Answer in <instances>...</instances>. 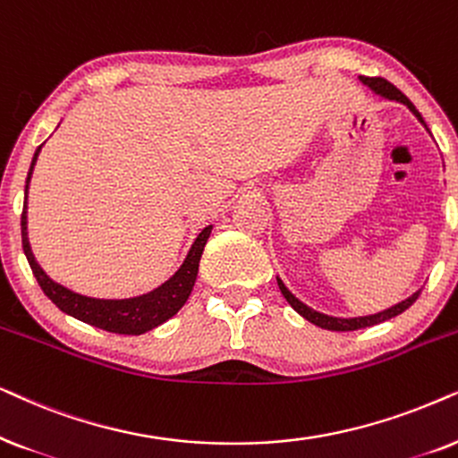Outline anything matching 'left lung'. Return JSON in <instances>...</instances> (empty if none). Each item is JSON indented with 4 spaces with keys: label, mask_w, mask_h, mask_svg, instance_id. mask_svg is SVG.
Masks as SVG:
<instances>
[{
    "label": "left lung",
    "mask_w": 458,
    "mask_h": 458,
    "mask_svg": "<svg viewBox=\"0 0 458 458\" xmlns=\"http://www.w3.org/2000/svg\"><path fill=\"white\" fill-rule=\"evenodd\" d=\"M360 81H362L364 85H369V88L373 89L375 94L387 98V100H395V102H402V105H406L408 108H411V113L414 114V117H417V119L420 121V123L425 125L423 117H420V113L417 111V108H414L412 102L408 100V98H406L404 94H402V91H400L398 88H395L394 83H389L387 79H383V77H360ZM425 127H428V125H425ZM276 280H278V289H280V293H283L284 300L291 303V308L295 310V312L300 314V316H303V318H306L308 322H312V325L320 327V328H327V331H358V328H367V327L379 325V322H386V320H389V318H394V316H398V314L404 312V310L411 308L412 303L419 300V295H420V291L412 293V295L408 297V300L395 303V306L383 310V312H379V314L358 316V318H335V316L320 314V312H316V310L308 308L306 303H301L300 300H297L295 295H293V293H291L289 289H286L283 280H280V278H276Z\"/></svg>",
    "instance_id": "8db88e82"
}]
</instances>
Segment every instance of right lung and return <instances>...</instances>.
<instances>
[{"instance_id": "obj_1", "label": "right lung", "mask_w": 458, "mask_h": 458, "mask_svg": "<svg viewBox=\"0 0 458 458\" xmlns=\"http://www.w3.org/2000/svg\"><path fill=\"white\" fill-rule=\"evenodd\" d=\"M39 150H35L33 161H30V169L27 175V186H24V207L21 216V230H22V251L27 255L30 270H33L35 278L41 286V291L50 297L52 303H56L58 310H63L64 314L72 316V318L88 322L91 327L102 328L108 333H119V335H142L146 331L163 325V322L172 318L180 312V308L184 306L188 297H191L194 280L199 274V261L203 255V249L209 239L213 225H207L197 236V241L192 242L191 251H188L184 264L180 266V270L174 274L167 283H163L158 289L146 293V295L131 297V300H94V297L79 295L72 293L66 286L54 283L47 274L41 270V266L35 259L33 251L29 245V234H27V192H29V182L33 175L35 161H38Z\"/></svg>"}]
</instances>
